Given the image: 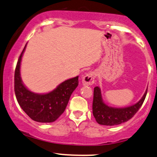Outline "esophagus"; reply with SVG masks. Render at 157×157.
<instances>
[{
    "mask_svg": "<svg viewBox=\"0 0 157 157\" xmlns=\"http://www.w3.org/2000/svg\"><path fill=\"white\" fill-rule=\"evenodd\" d=\"M94 79H95V73L92 71V72L86 74L82 77V82L84 86H91L94 83Z\"/></svg>",
    "mask_w": 157,
    "mask_h": 157,
    "instance_id": "1",
    "label": "esophagus"
}]
</instances>
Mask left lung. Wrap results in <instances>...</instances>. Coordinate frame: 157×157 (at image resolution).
I'll return each instance as SVG.
<instances>
[{"label": "left lung", "instance_id": "left-lung-1", "mask_svg": "<svg viewBox=\"0 0 157 157\" xmlns=\"http://www.w3.org/2000/svg\"><path fill=\"white\" fill-rule=\"evenodd\" d=\"M148 90V88H147ZM147 90L144 95L137 103L124 108H115L107 106L101 99V90L97 86L94 90L93 115L99 124L105 126H114L124 123L136 114L142 106L147 94Z\"/></svg>", "mask_w": 157, "mask_h": 157}]
</instances>
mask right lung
Returning a JSON list of instances; mask_svg holds the SVG:
<instances>
[{"mask_svg": "<svg viewBox=\"0 0 157 157\" xmlns=\"http://www.w3.org/2000/svg\"><path fill=\"white\" fill-rule=\"evenodd\" d=\"M26 44L18 58L14 71V92L19 105L32 120L51 123L57 120L65 110L69 98L78 86V76L65 80L56 89L45 94L30 91L20 77V62Z\"/></svg>", "mask_w": 157, "mask_h": 157, "instance_id": "obj_1", "label": "right lung"}]
</instances>
